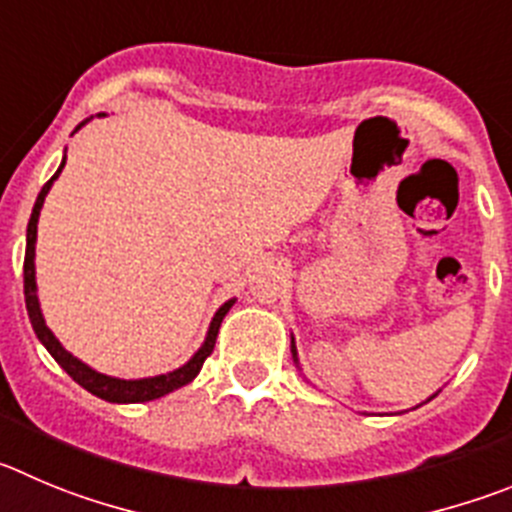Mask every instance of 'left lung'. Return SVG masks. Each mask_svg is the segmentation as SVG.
I'll return each instance as SVG.
<instances>
[{"instance_id":"8db88e82","label":"left lung","mask_w":512,"mask_h":512,"mask_svg":"<svg viewBox=\"0 0 512 512\" xmlns=\"http://www.w3.org/2000/svg\"><path fill=\"white\" fill-rule=\"evenodd\" d=\"M290 353H293V361H295V366H298V369H300V361H298V348H295V338H293V333H290ZM437 394H439V391H437ZM437 394H432V396H429L427 401H432L434 396H437ZM427 401H422V404H427Z\"/></svg>"}]
</instances>
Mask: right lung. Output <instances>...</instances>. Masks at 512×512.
I'll list each match as a JSON object with an SVG mask.
<instances>
[{"mask_svg": "<svg viewBox=\"0 0 512 512\" xmlns=\"http://www.w3.org/2000/svg\"><path fill=\"white\" fill-rule=\"evenodd\" d=\"M93 118H105V113L85 118L83 123H78V126H75L73 133H78L80 128H83L85 123L93 121ZM73 133H70V136H73ZM65 151H68V148H65ZM65 161H68V154H62V161H60V166H57V171L52 174V179L42 186L40 194H37V202H35V207H32L30 224H27L25 303H27V315H30L32 328H35V333H37V338H40L42 346L50 351V356L55 358L62 369L68 371V376H73V381H78L85 391H90V394L98 396V399L111 401V404H141V401L161 399V396L171 394V391L181 389V386L191 384V381L197 379V374L202 371V366H204V358L212 353L214 343H217V333H219V326H222V321H224V315L229 313V308H232L234 300L237 298H229L227 303L219 305V310L214 313L212 323H209L207 336H204V343L199 346V351L194 353V356H191L184 366H179V369H174V371H166V374L143 376V379H118V376L100 374V371H95L93 366H88L85 361H80L78 356H73L70 351H65V346L57 341V336L50 331V328H47V323H45V315H42V308H40V298H37V272H35L37 222H40V212H42V204H45V197L50 194V189H52V184H55L57 176H60L62 169H65Z\"/></svg>", "mask_w": 512, "mask_h": 512, "instance_id": "add662e5", "label": "right lung"}]
</instances>
